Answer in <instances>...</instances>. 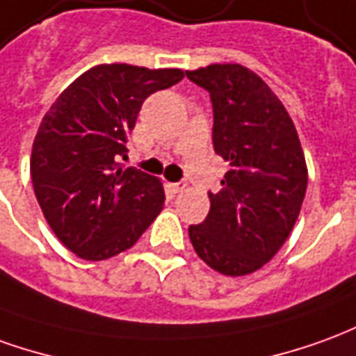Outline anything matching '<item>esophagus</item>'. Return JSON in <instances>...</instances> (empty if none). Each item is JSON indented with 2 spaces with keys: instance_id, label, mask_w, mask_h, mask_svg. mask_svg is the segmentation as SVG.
I'll return each mask as SVG.
<instances>
[{
  "instance_id": "obj_1",
  "label": "esophagus",
  "mask_w": 356,
  "mask_h": 356,
  "mask_svg": "<svg viewBox=\"0 0 356 356\" xmlns=\"http://www.w3.org/2000/svg\"><path fill=\"white\" fill-rule=\"evenodd\" d=\"M170 188L173 193H183V191H186V183L185 181H181V183H171Z\"/></svg>"
}]
</instances>
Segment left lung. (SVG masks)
I'll return each mask as SVG.
<instances>
[{
    "label": "left lung",
    "mask_w": 356,
    "mask_h": 356,
    "mask_svg": "<svg viewBox=\"0 0 356 356\" xmlns=\"http://www.w3.org/2000/svg\"><path fill=\"white\" fill-rule=\"evenodd\" d=\"M186 76L210 92L213 150L231 165L188 237L212 270L248 275L272 260L295 227L308 183L305 152L282 100L250 69L213 63Z\"/></svg>",
    "instance_id": "obj_1"
}]
</instances>
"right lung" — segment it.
Here are the masks:
<instances>
[{
    "label": "right lung",
    "instance_id": "1",
    "mask_svg": "<svg viewBox=\"0 0 356 356\" xmlns=\"http://www.w3.org/2000/svg\"><path fill=\"white\" fill-rule=\"evenodd\" d=\"M183 76L181 69L102 63L74 79L42 119L31 156L34 195L79 258L98 262L131 248L161 212L160 179L118 158L143 102Z\"/></svg>",
    "mask_w": 356,
    "mask_h": 356
}]
</instances>
